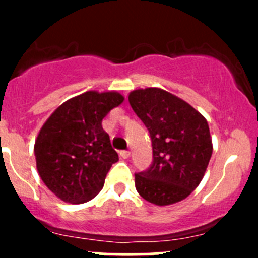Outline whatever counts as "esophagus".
Wrapping results in <instances>:
<instances>
[{
    "label": "esophagus",
    "instance_id": "34e87169",
    "mask_svg": "<svg viewBox=\"0 0 258 258\" xmlns=\"http://www.w3.org/2000/svg\"><path fill=\"white\" fill-rule=\"evenodd\" d=\"M130 156H131V152H130V151H121V152H119V157L123 158V160H127Z\"/></svg>",
    "mask_w": 258,
    "mask_h": 258
}]
</instances>
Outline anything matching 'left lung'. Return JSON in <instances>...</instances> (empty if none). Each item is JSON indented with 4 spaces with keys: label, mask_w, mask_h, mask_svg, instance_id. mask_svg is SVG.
<instances>
[{
    "label": "left lung",
    "mask_w": 258,
    "mask_h": 258,
    "mask_svg": "<svg viewBox=\"0 0 258 258\" xmlns=\"http://www.w3.org/2000/svg\"><path fill=\"white\" fill-rule=\"evenodd\" d=\"M130 105L150 132L153 162L135 175L142 199L157 206L177 204L204 178L212 155L209 123L196 108L158 87L130 92Z\"/></svg>",
    "instance_id": "1"
}]
</instances>
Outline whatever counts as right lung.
<instances>
[{"mask_svg":"<svg viewBox=\"0 0 258 258\" xmlns=\"http://www.w3.org/2000/svg\"><path fill=\"white\" fill-rule=\"evenodd\" d=\"M116 91H87L56 108L35 141L38 175L57 199L85 204L102 189L118 155L102 128V119L121 105Z\"/></svg>","mask_w":258,"mask_h":258,"instance_id":"obj_1","label":"right lung"}]
</instances>
